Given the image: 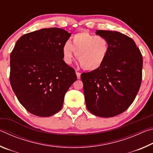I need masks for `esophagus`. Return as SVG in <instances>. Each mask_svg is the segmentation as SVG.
I'll use <instances>...</instances> for the list:
<instances>
[{"mask_svg": "<svg viewBox=\"0 0 153 153\" xmlns=\"http://www.w3.org/2000/svg\"><path fill=\"white\" fill-rule=\"evenodd\" d=\"M76 76H77V79H80V76H81V74H80L79 72H78V71H76Z\"/></svg>", "mask_w": 153, "mask_h": 153, "instance_id": "34e87169", "label": "esophagus"}]
</instances>
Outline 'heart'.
<instances>
[{
    "instance_id": "1",
    "label": "heart",
    "mask_w": 153,
    "mask_h": 153,
    "mask_svg": "<svg viewBox=\"0 0 153 153\" xmlns=\"http://www.w3.org/2000/svg\"><path fill=\"white\" fill-rule=\"evenodd\" d=\"M109 45L107 38L101 36L82 32L67 41L62 48L63 60L67 64L73 62L74 56L84 70L92 71L101 67L107 58Z\"/></svg>"
}]
</instances>
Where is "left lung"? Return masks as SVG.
<instances>
[{"label": "left lung", "mask_w": 153, "mask_h": 153, "mask_svg": "<svg viewBox=\"0 0 153 153\" xmlns=\"http://www.w3.org/2000/svg\"><path fill=\"white\" fill-rule=\"evenodd\" d=\"M96 33L107 38L109 51L99 69L81 75L85 101L93 115L111 117L128 109L135 99L143 60L135 42L128 36L108 30H97Z\"/></svg>", "instance_id": "1"}]
</instances>
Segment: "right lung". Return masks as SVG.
<instances>
[{"instance_id":"add662e5","label":"right lung","mask_w":153,"mask_h":153,"mask_svg":"<svg viewBox=\"0 0 153 153\" xmlns=\"http://www.w3.org/2000/svg\"><path fill=\"white\" fill-rule=\"evenodd\" d=\"M71 33L45 28L19 38L10 56V82L18 100L30 113L49 117L63 107L77 76L63 61L62 48Z\"/></svg>"}]
</instances>
